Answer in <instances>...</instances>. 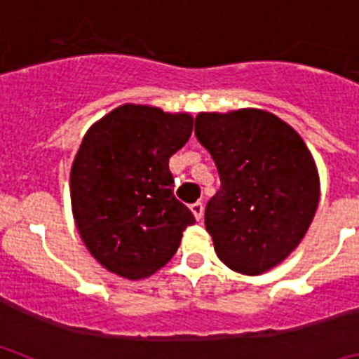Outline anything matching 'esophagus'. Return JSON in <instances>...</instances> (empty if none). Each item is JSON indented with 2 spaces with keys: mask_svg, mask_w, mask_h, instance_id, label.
I'll return each instance as SVG.
<instances>
[{
  "mask_svg": "<svg viewBox=\"0 0 359 359\" xmlns=\"http://www.w3.org/2000/svg\"><path fill=\"white\" fill-rule=\"evenodd\" d=\"M190 210H192L194 217L199 221V219L203 217V203H192V205H190Z\"/></svg>",
  "mask_w": 359,
  "mask_h": 359,
  "instance_id": "obj_1",
  "label": "esophagus"
}]
</instances>
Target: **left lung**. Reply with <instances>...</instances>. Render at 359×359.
Returning <instances> with one entry per match:
<instances>
[{
    "instance_id": "8db88e82",
    "label": "left lung",
    "mask_w": 359,
    "mask_h": 359,
    "mask_svg": "<svg viewBox=\"0 0 359 359\" xmlns=\"http://www.w3.org/2000/svg\"><path fill=\"white\" fill-rule=\"evenodd\" d=\"M194 133L221 180L205 210L215 253L237 273H266L297 248L315 217L313 154L290 123L255 107L199 113Z\"/></svg>"
}]
</instances>
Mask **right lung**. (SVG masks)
Listing matches in <instances>:
<instances>
[{
  "label": "right lung",
  "instance_id": "obj_1",
  "mask_svg": "<svg viewBox=\"0 0 359 359\" xmlns=\"http://www.w3.org/2000/svg\"><path fill=\"white\" fill-rule=\"evenodd\" d=\"M189 113L123 104L91 126L69 174L86 248L128 280L154 275L180 248L194 215L172 194L169 158L192 135Z\"/></svg>",
  "mask_w": 359,
  "mask_h": 359
}]
</instances>
